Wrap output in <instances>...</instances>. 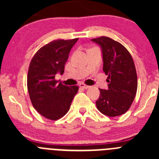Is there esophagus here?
<instances>
[{
    "label": "esophagus",
    "instance_id": "obj_1",
    "mask_svg": "<svg viewBox=\"0 0 159 159\" xmlns=\"http://www.w3.org/2000/svg\"><path fill=\"white\" fill-rule=\"evenodd\" d=\"M80 88H83V89H88V88H90V86H88V85H85V84H80Z\"/></svg>",
    "mask_w": 159,
    "mask_h": 159
}]
</instances>
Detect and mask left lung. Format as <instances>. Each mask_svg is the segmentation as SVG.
Listing matches in <instances>:
<instances>
[{
	"instance_id": "left-lung-1",
	"label": "left lung",
	"mask_w": 159,
	"mask_h": 159,
	"mask_svg": "<svg viewBox=\"0 0 159 159\" xmlns=\"http://www.w3.org/2000/svg\"><path fill=\"white\" fill-rule=\"evenodd\" d=\"M91 40L101 48L102 70L107 75V89H99L97 109L110 117L121 116L130 108L137 92L134 60L124 46L111 38L100 36Z\"/></svg>"
}]
</instances>
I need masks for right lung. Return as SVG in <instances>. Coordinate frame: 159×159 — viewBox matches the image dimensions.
I'll return each instance as SVG.
<instances>
[{
	"mask_svg": "<svg viewBox=\"0 0 159 159\" xmlns=\"http://www.w3.org/2000/svg\"><path fill=\"white\" fill-rule=\"evenodd\" d=\"M78 38L50 42L37 51L32 58L27 78L28 91L34 108L52 120L62 118L69 111L79 87L63 85L55 80L63 75L71 48Z\"/></svg>",
	"mask_w": 159,
	"mask_h": 159,
	"instance_id": "right-lung-1",
	"label": "right lung"
}]
</instances>
